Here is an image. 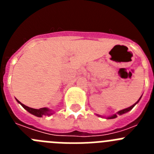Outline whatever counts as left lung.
Wrapping results in <instances>:
<instances>
[{"instance_id": "left-lung-1", "label": "left lung", "mask_w": 154, "mask_h": 154, "mask_svg": "<svg viewBox=\"0 0 154 154\" xmlns=\"http://www.w3.org/2000/svg\"><path fill=\"white\" fill-rule=\"evenodd\" d=\"M141 97H142V96H140V98L139 99L138 101H137L136 103H134V104H133V106H130V107H128V108H126V109H124L120 110V111H119V112H118L117 113L114 114V115L111 116H108V117H107V119H115V118L117 117V115H123V114H124V113H126V112H129L130 110H131L133 108V107L135 106V105H136V104H137V103H138V102L140 101V100ZM97 116H99V115H97Z\"/></svg>"}]
</instances>
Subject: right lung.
I'll return each mask as SVG.
<instances>
[{"instance_id": "1", "label": "right lung", "mask_w": 154, "mask_h": 154, "mask_svg": "<svg viewBox=\"0 0 154 154\" xmlns=\"http://www.w3.org/2000/svg\"><path fill=\"white\" fill-rule=\"evenodd\" d=\"M16 100H17V103H20V104L23 106V108L25 109L28 112L31 113L32 115L36 116H38V117H42V116H51L54 113V112H53L51 109H49L41 108V109H37L30 108V107L24 105L23 103H21L20 101H18L17 99H16Z\"/></svg>"}]
</instances>
